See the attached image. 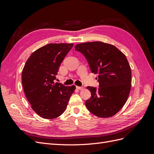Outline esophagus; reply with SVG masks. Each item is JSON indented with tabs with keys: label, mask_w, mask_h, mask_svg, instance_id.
Returning a JSON list of instances; mask_svg holds the SVG:
<instances>
[{
	"label": "esophagus",
	"mask_w": 154,
	"mask_h": 154,
	"mask_svg": "<svg viewBox=\"0 0 154 154\" xmlns=\"http://www.w3.org/2000/svg\"><path fill=\"white\" fill-rule=\"evenodd\" d=\"M76 88H78V89H79V90H83V87H78V86H76Z\"/></svg>",
	"instance_id": "34e87169"
}]
</instances>
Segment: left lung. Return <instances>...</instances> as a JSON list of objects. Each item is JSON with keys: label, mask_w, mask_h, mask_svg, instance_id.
Instances as JSON below:
<instances>
[{"label": "left lung", "mask_w": 154, "mask_h": 154, "mask_svg": "<svg viewBox=\"0 0 154 154\" xmlns=\"http://www.w3.org/2000/svg\"><path fill=\"white\" fill-rule=\"evenodd\" d=\"M91 71L98 74L99 88L87 87L91 97L85 101L87 109L100 118H109L122 109L131 88V69L125 55L114 45L102 42L77 44Z\"/></svg>", "instance_id": "1"}]
</instances>
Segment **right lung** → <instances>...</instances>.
Here are the masks:
<instances>
[{"label":"right lung","instance_id":"obj_1","mask_svg":"<svg viewBox=\"0 0 154 154\" xmlns=\"http://www.w3.org/2000/svg\"><path fill=\"white\" fill-rule=\"evenodd\" d=\"M73 44H49L32 53L22 70V83L31 108L40 117L54 119L66 110L74 85L54 83L60 64Z\"/></svg>","mask_w":154,"mask_h":154}]
</instances>
